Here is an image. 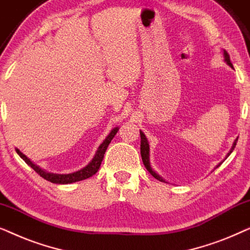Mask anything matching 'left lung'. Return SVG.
<instances>
[{
    "mask_svg": "<svg viewBox=\"0 0 250 250\" xmlns=\"http://www.w3.org/2000/svg\"><path fill=\"white\" fill-rule=\"evenodd\" d=\"M223 58H224L225 62H227V64H229V66L232 67V63H231V61H230V57H229V54H228V52H227V51H225V50H223ZM140 135H141V157H142V162H143V164H145L146 168L148 169V172H149L150 174H151V175H152L153 177H155V179L160 181V182H166V181L164 180L163 177L159 175V174H157V173L155 172V170L152 169L151 165H150V146H149L148 139H146V134H145V133H143L142 131H140ZM237 141H238V138L234 140V142H233V145H232V146H231L230 151H229L228 155L225 156V159H227L228 157L231 155V152L234 150L235 145H237ZM225 159H224V160H225ZM224 160H223V162H224ZM223 162H221L220 164H218V165H216V168H217L218 166H221V164L223 163ZM166 183H167V182H166Z\"/></svg>",
    "mask_w": 250,
    "mask_h": 250,
    "instance_id": "1",
    "label": "left lung"
}]
</instances>
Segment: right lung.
<instances>
[{
    "mask_svg": "<svg viewBox=\"0 0 250 250\" xmlns=\"http://www.w3.org/2000/svg\"><path fill=\"white\" fill-rule=\"evenodd\" d=\"M118 129H119V127H114L111 129V132L109 133L107 138L104 140V142L99 146V148L97 150V152H95L94 157L92 158L91 162L88 163L86 166L83 167V168L80 170H77V172L69 173V174H56V173L46 172L45 169L41 168L40 166H37L36 164H34L32 160H30L27 156L23 155V153L20 151L19 149H16V151L20 156V158H21L22 160H25V163L27 164V165L32 167V168L35 170L39 175L42 176L43 179H45L46 181H50V182L56 183V184H70L74 182H78V181L88 179V177L93 176L94 174L98 172L99 167H100V165H101L102 159H104L105 150H107L109 143L111 142V140L114 139L116 133L118 132Z\"/></svg>",
    "mask_w": 250,
    "mask_h": 250,
    "instance_id": "1",
    "label": "right lung"
}]
</instances>
